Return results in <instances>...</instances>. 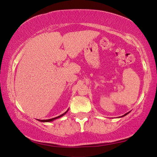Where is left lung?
<instances>
[{
	"label": "left lung",
	"instance_id": "left-lung-1",
	"mask_svg": "<svg viewBox=\"0 0 157 157\" xmlns=\"http://www.w3.org/2000/svg\"><path fill=\"white\" fill-rule=\"evenodd\" d=\"M129 113H130V112H128V113H126L125 114H124V115L123 116H121V117H124V116H126V114H128Z\"/></svg>",
	"mask_w": 157,
	"mask_h": 157
}]
</instances>
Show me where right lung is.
I'll return each instance as SVG.
<instances>
[{
    "label": "right lung",
    "instance_id": "1",
    "mask_svg": "<svg viewBox=\"0 0 157 157\" xmlns=\"http://www.w3.org/2000/svg\"><path fill=\"white\" fill-rule=\"evenodd\" d=\"M68 110H67L66 112H65V113H64L63 114H61V115L56 117H54V118H52V119H43V120H40V119H37V120H38L39 121H41V122H50V121H52L55 120V119H56L60 118V117H63L64 114L67 113V112H68Z\"/></svg>",
    "mask_w": 157,
    "mask_h": 157
}]
</instances>
